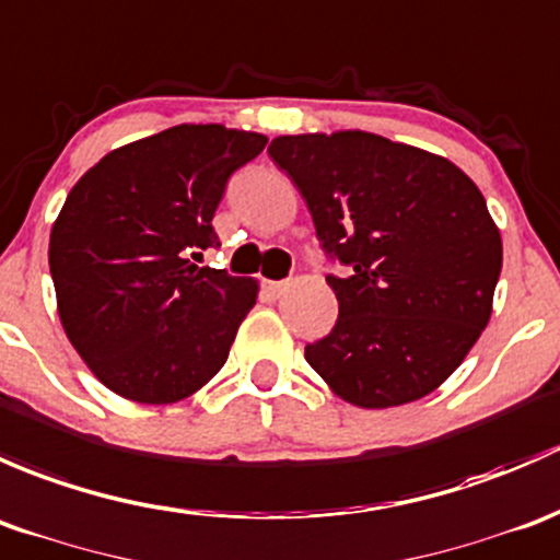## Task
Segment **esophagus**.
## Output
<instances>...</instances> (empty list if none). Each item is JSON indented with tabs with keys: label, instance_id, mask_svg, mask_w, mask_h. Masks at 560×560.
I'll list each match as a JSON object with an SVG mask.
<instances>
[{
	"label": "esophagus",
	"instance_id": "obj_1",
	"mask_svg": "<svg viewBox=\"0 0 560 560\" xmlns=\"http://www.w3.org/2000/svg\"><path fill=\"white\" fill-rule=\"evenodd\" d=\"M288 285H291L288 280H269L267 282V288H269V293H272V296H280V293H285Z\"/></svg>",
	"mask_w": 560,
	"mask_h": 560
}]
</instances>
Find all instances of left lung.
<instances>
[{
    "label": "left lung",
    "instance_id": "left-lung-1",
    "mask_svg": "<svg viewBox=\"0 0 560 560\" xmlns=\"http://www.w3.org/2000/svg\"><path fill=\"white\" fill-rule=\"evenodd\" d=\"M269 155L345 269L331 331L304 348L345 401L399 407L440 388L491 320L501 234L447 159L369 131L278 137Z\"/></svg>",
    "mask_w": 560,
    "mask_h": 560
}]
</instances>
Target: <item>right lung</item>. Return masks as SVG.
Segmentation results:
<instances>
[{
	"mask_svg": "<svg viewBox=\"0 0 560 560\" xmlns=\"http://www.w3.org/2000/svg\"><path fill=\"white\" fill-rule=\"evenodd\" d=\"M267 137L183 124L91 166L50 229V275L69 342L118 396L172 405L226 364L258 282L188 264L218 245L226 183Z\"/></svg>",
	"mask_w": 560,
	"mask_h": 560,
	"instance_id": "right-lung-1",
	"label": "right lung"
}]
</instances>
